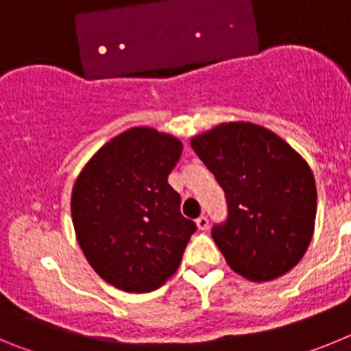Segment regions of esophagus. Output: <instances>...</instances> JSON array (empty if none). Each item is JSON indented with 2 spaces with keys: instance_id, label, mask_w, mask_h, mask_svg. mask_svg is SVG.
I'll return each mask as SVG.
<instances>
[{
  "instance_id": "obj_1",
  "label": "esophagus",
  "mask_w": 351,
  "mask_h": 351,
  "mask_svg": "<svg viewBox=\"0 0 351 351\" xmlns=\"http://www.w3.org/2000/svg\"><path fill=\"white\" fill-rule=\"evenodd\" d=\"M197 226L200 230H206L207 226H209V219L206 216H200V218H197Z\"/></svg>"
}]
</instances>
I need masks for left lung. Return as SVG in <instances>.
Masks as SVG:
<instances>
[{
	"mask_svg": "<svg viewBox=\"0 0 351 351\" xmlns=\"http://www.w3.org/2000/svg\"><path fill=\"white\" fill-rule=\"evenodd\" d=\"M226 197L210 235L232 271L271 281L302 258L315 230L316 184L302 156L271 130L228 123L191 138Z\"/></svg>",
	"mask_w": 351,
	"mask_h": 351,
	"instance_id": "8db88e82",
	"label": "left lung"
}]
</instances>
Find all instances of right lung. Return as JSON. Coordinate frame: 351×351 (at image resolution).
I'll list each match as a JSON object with an SVG mask.
<instances>
[{"label":"right lung","instance_id":"add662e5","mask_svg":"<svg viewBox=\"0 0 351 351\" xmlns=\"http://www.w3.org/2000/svg\"><path fill=\"white\" fill-rule=\"evenodd\" d=\"M182 153L172 135L126 130L88 161L71 191V219L84 256L101 280L153 291L181 263L197 230L181 214L169 173Z\"/></svg>","mask_w":351,"mask_h":351}]
</instances>
